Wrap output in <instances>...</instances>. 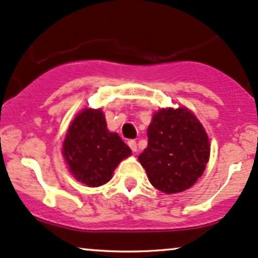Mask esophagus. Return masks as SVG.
I'll return each mask as SVG.
<instances>
[{"label": "esophagus", "mask_w": 258, "mask_h": 258, "mask_svg": "<svg viewBox=\"0 0 258 258\" xmlns=\"http://www.w3.org/2000/svg\"><path fill=\"white\" fill-rule=\"evenodd\" d=\"M128 145H129L130 149H132L133 152H137V151H138V144H137V141H135V140H129V141H128Z\"/></svg>", "instance_id": "obj_1"}]
</instances>
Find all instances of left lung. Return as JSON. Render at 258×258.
<instances>
[{
	"label": "left lung",
	"instance_id": "1",
	"mask_svg": "<svg viewBox=\"0 0 258 258\" xmlns=\"http://www.w3.org/2000/svg\"><path fill=\"white\" fill-rule=\"evenodd\" d=\"M147 137L139 161L150 183L167 194L192 186L210 158L207 134L198 118L186 108L161 109L153 115Z\"/></svg>",
	"mask_w": 258,
	"mask_h": 258
}]
</instances>
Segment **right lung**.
I'll return each instance as SVG.
<instances>
[{
    "mask_svg": "<svg viewBox=\"0 0 258 258\" xmlns=\"http://www.w3.org/2000/svg\"><path fill=\"white\" fill-rule=\"evenodd\" d=\"M130 153L119 135L108 132L101 109H83L63 143V155L72 174L92 187L109 181L114 168Z\"/></svg>",
    "mask_w": 258,
    "mask_h": 258,
    "instance_id": "1",
    "label": "right lung"
}]
</instances>
